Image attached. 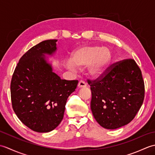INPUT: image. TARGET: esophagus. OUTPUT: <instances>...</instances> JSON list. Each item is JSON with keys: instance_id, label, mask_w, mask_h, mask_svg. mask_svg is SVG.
Instances as JSON below:
<instances>
[{"instance_id": "1", "label": "esophagus", "mask_w": 155, "mask_h": 155, "mask_svg": "<svg viewBox=\"0 0 155 155\" xmlns=\"http://www.w3.org/2000/svg\"><path fill=\"white\" fill-rule=\"evenodd\" d=\"M87 84L83 81H80L79 83L78 84V88H83V87H86Z\"/></svg>"}]
</instances>
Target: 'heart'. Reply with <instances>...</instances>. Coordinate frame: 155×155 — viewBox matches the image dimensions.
Listing matches in <instances>:
<instances>
[{
  "mask_svg": "<svg viewBox=\"0 0 155 155\" xmlns=\"http://www.w3.org/2000/svg\"><path fill=\"white\" fill-rule=\"evenodd\" d=\"M112 58L110 51L107 47L98 46H84L76 51L71 57V62H67V67L83 68L88 65V72L92 77L97 78L103 73Z\"/></svg>",
  "mask_w": 155,
  "mask_h": 155,
  "instance_id": "b5f03b06",
  "label": "heart"
}]
</instances>
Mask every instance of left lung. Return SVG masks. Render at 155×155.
Wrapping results in <instances>:
<instances>
[{"label": "left lung", "mask_w": 155, "mask_h": 155, "mask_svg": "<svg viewBox=\"0 0 155 155\" xmlns=\"http://www.w3.org/2000/svg\"><path fill=\"white\" fill-rule=\"evenodd\" d=\"M92 98L91 108L97 123L116 129L135 117L144 98L142 72L132 58L111 64L97 79H88Z\"/></svg>", "instance_id": "obj_1"}]
</instances>
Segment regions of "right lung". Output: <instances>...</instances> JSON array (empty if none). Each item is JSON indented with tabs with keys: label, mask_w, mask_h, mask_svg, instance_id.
<instances>
[{
	"label": "right lung",
	"mask_w": 155,
	"mask_h": 155,
	"mask_svg": "<svg viewBox=\"0 0 155 155\" xmlns=\"http://www.w3.org/2000/svg\"><path fill=\"white\" fill-rule=\"evenodd\" d=\"M57 40L44 41L20 58L11 83L12 106L22 123L38 133H48L63 118L68 97L78 81L61 79L52 72L45 54L57 50Z\"/></svg>",
	"instance_id": "1"
}]
</instances>
